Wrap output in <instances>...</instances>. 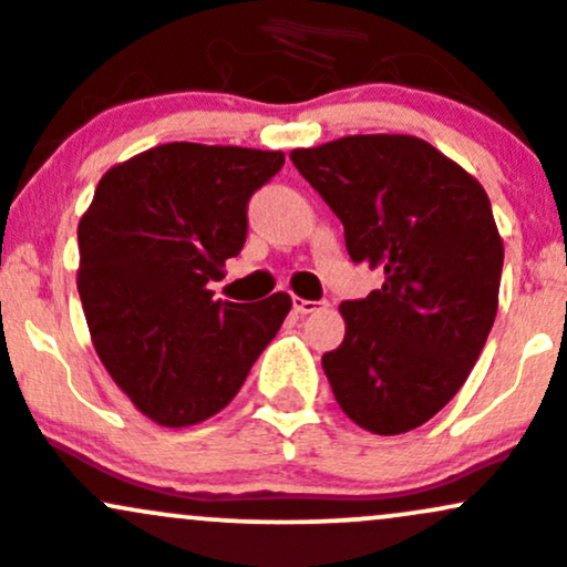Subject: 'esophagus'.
<instances>
[{
	"label": "esophagus",
	"mask_w": 567,
	"mask_h": 567,
	"mask_svg": "<svg viewBox=\"0 0 567 567\" xmlns=\"http://www.w3.org/2000/svg\"><path fill=\"white\" fill-rule=\"evenodd\" d=\"M320 307V301H309V299H299V296H293V309L299 315H309L315 312V309Z\"/></svg>",
	"instance_id": "1"
}]
</instances>
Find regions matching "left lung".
I'll list each match as a JSON object with an SVG mask.
<instances>
[{"label": "left lung", "mask_w": 567, "mask_h": 567, "mask_svg": "<svg viewBox=\"0 0 567 567\" xmlns=\"http://www.w3.org/2000/svg\"><path fill=\"white\" fill-rule=\"evenodd\" d=\"M290 159L342 219L353 264L385 274L342 301L323 355L339 408L372 434L426 424L462 389L499 301L503 238L486 189L415 135H344Z\"/></svg>", "instance_id": "8db88e82"}]
</instances>
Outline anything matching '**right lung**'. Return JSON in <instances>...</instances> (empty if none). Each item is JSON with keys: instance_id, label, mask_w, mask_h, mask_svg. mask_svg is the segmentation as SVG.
<instances>
[{"instance_id": "obj_1", "label": "right lung", "mask_w": 567, "mask_h": 567, "mask_svg": "<svg viewBox=\"0 0 567 567\" xmlns=\"http://www.w3.org/2000/svg\"><path fill=\"white\" fill-rule=\"evenodd\" d=\"M282 152L163 143L113 165L79 223V293L113 383L154 424L228 408L288 318V293L214 299L247 238V200Z\"/></svg>"}]
</instances>
